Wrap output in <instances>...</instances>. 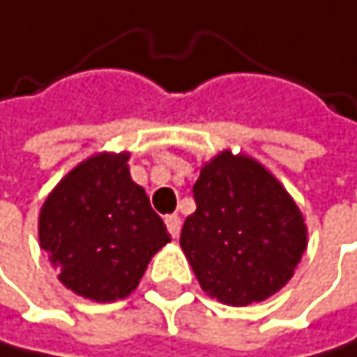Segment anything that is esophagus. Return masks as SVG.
Returning a JSON list of instances; mask_svg holds the SVG:
<instances>
[{"mask_svg": "<svg viewBox=\"0 0 357 357\" xmlns=\"http://www.w3.org/2000/svg\"><path fill=\"white\" fill-rule=\"evenodd\" d=\"M165 225H167L169 236H172V238H178V233H181V215H178V213H169V215H165Z\"/></svg>", "mask_w": 357, "mask_h": 357, "instance_id": "esophagus-1", "label": "esophagus"}]
</instances>
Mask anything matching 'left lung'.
<instances>
[{
	"instance_id": "1",
	"label": "left lung",
	"mask_w": 357,
	"mask_h": 357,
	"mask_svg": "<svg viewBox=\"0 0 357 357\" xmlns=\"http://www.w3.org/2000/svg\"><path fill=\"white\" fill-rule=\"evenodd\" d=\"M181 231L200 288L229 305L264 301L294 275L307 246L303 215L257 161L222 152L194 183Z\"/></svg>"
}]
</instances>
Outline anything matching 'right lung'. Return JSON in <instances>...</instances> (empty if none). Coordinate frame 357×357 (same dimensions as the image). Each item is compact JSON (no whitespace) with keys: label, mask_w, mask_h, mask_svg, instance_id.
Returning <instances> with one entry per match:
<instances>
[{"label":"right lung","mask_w":357,"mask_h":357,"mask_svg":"<svg viewBox=\"0 0 357 357\" xmlns=\"http://www.w3.org/2000/svg\"><path fill=\"white\" fill-rule=\"evenodd\" d=\"M126 163V152L82 161L47 196L38 218L40 248L59 279L98 303L128 296L150 257L169 242Z\"/></svg>","instance_id":"1"}]
</instances>
